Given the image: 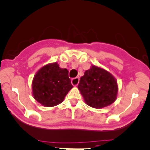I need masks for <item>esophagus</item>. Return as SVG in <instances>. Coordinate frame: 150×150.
I'll return each mask as SVG.
<instances>
[{"instance_id": "34e87169", "label": "esophagus", "mask_w": 150, "mask_h": 150, "mask_svg": "<svg viewBox=\"0 0 150 150\" xmlns=\"http://www.w3.org/2000/svg\"><path fill=\"white\" fill-rule=\"evenodd\" d=\"M71 82H72V84L75 87V86H77V85L78 84V83H79V78H72V81H71Z\"/></svg>"}]
</instances>
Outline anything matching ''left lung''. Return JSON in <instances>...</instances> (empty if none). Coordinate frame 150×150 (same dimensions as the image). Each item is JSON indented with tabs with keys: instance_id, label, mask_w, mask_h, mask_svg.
Returning <instances> with one entry per match:
<instances>
[{
	"instance_id": "obj_1",
	"label": "left lung",
	"mask_w": 150,
	"mask_h": 150,
	"mask_svg": "<svg viewBox=\"0 0 150 150\" xmlns=\"http://www.w3.org/2000/svg\"><path fill=\"white\" fill-rule=\"evenodd\" d=\"M85 103L94 108H102L117 99L118 85L112 74L92 65L81 78L78 86Z\"/></svg>"
}]
</instances>
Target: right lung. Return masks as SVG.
<instances>
[{
  "label": "right lung",
  "instance_id": "add662e5",
  "mask_svg": "<svg viewBox=\"0 0 150 150\" xmlns=\"http://www.w3.org/2000/svg\"><path fill=\"white\" fill-rule=\"evenodd\" d=\"M73 86L67 69L57 63H48L38 70L32 81V94L39 103L45 107L59 105Z\"/></svg>",
  "mask_w": 150,
  "mask_h": 150
}]
</instances>
